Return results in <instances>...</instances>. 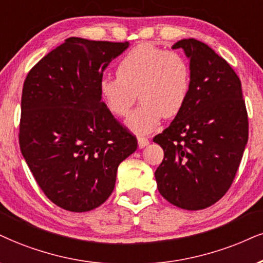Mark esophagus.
Wrapping results in <instances>:
<instances>
[{
  "label": "esophagus",
  "mask_w": 263,
  "mask_h": 263,
  "mask_svg": "<svg viewBox=\"0 0 263 263\" xmlns=\"http://www.w3.org/2000/svg\"><path fill=\"white\" fill-rule=\"evenodd\" d=\"M138 145L140 148H144L148 145V139L145 137H138Z\"/></svg>",
  "instance_id": "34e87169"
}]
</instances>
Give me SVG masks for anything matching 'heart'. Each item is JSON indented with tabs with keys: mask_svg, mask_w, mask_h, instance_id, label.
I'll return each mask as SVG.
<instances>
[{
	"mask_svg": "<svg viewBox=\"0 0 263 263\" xmlns=\"http://www.w3.org/2000/svg\"><path fill=\"white\" fill-rule=\"evenodd\" d=\"M116 78L100 82V96L109 112L126 117L137 101L141 105L129 118L133 130L146 134L161 117L172 118L181 111L189 95V63L179 53L150 44L132 48L117 66Z\"/></svg>",
	"mask_w": 263,
	"mask_h": 263,
	"instance_id": "heart-1",
	"label": "heart"
}]
</instances>
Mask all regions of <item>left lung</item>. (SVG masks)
<instances>
[{
    "label": "left lung",
    "mask_w": 263,
    "mask_h": 263,
    "mask_svg": "<svg viewBox=\"0 0 263 263\" xmlns=\"http://www.w3.org/2000/svg\"><path fill=\"white\" fill-rule=\"evenodd\" d=\"M172 48L189 58L190 90L171 125L154 138L164 151L155 178L172 205L202 210L234 180L248 144V112L240 79L209 45L183 39Z\"/></svg>",
    "instance_id": "8db88e82"
}]
</instances>
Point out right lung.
Wrapping results in <instances>:
<instances>
[{"mask_svg":"<svg viewBox=\"0 0 263 263\" xmlns=\"http://www.w3.org/2000/svg\"><path fill=\"white\" fill-rule=\"evenodd\" d=\"M128 47L69 37L35 64L23 85L22 155L45 195L67 211L102 205L118 166L138 147L99 90L106 68Z\"/></svg>","mask_w":263,"mask_h":263,"instance_id":"right-lung-1","label":"right lung"}]
</instances>
